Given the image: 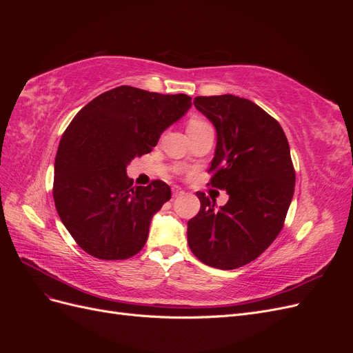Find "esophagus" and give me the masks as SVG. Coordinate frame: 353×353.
<instances>
[{
  "instance_id": "obj_1",
  "label": "esophagus",
  "mask_w": 353,
  "mask_h": 353,
  "mask_svg": "<svg viewBox=\"0 0 353 353\" xmlns=\"http://www.w3.org/2000/svg\"><path fill=\"white\" fill-rule=\"evenodd\" d=\"M172 194H174V197H178V196H181V194H184V191L181 190L179 187L174 185V187H172Z\"/></svg>"
}]
</instances>
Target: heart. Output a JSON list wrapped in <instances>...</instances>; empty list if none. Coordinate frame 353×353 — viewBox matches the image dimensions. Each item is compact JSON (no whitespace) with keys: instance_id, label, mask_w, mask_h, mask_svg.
<instances>
[{"instance_id":"heart-1","label":"heart","mask_w":353,"mask_h":353,"mask_svg":"<svg viewBox=\"0 0 353 353\" xmlns=\"http://www.w3.org/2000/svg\"><path fill=\"white\" fill-rule=\"evenodd\" d=\"M205 125H209L206 121L203 119H199V117H194V119H191L188 122V130H193V128H199V126H205Z\"/></svg>"}]
</instances>
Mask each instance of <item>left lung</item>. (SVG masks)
Wrapping results in <instances>:
<instances>
[{
	"mask_svg": "<svg viewBox=\"0 0 353 353\" xmlns=\"http://www.w3.org/2000/svg\"><path fill=\"white\" fill-rule=\"evenodd\" d=\"M216 130L210 185L225 190L227 205L197 193L200 210L188 221V245L213 268L236 270L254 261L283 230L296 174L281 125L258 104L236 95L196 97Z\"/></svg>",
	"mask_w": 353,
	"mask_h": 353,
	"instance_id": "obj_1",
	"label": "left lung"
}]
</instances>
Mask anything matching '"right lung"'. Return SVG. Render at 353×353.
<instances>
[{
  "label": "right lung",
  "mask_w": 353,
  "mask_h": 353,
  "mask_svg": "<svg viewBox=\"0 0 353 353\" xmlns=\"http://www.w3.org/2000/svg\"><path fill=\"white\" fill-rule=\"evenodd\" d=\"M191 108L185 94L122 85L82 108L63 134L52 197L63 225L82 250L103 261L140 252L156 212L170 199L160 179L134 187L126 166L152 152L168 126Z\"/></svg>",
  "instance_id": "obj_1"
}]
</instances>
